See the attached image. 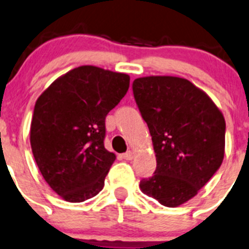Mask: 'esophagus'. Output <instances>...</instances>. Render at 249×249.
Instances as JSON below:
<instances>
[{"label":"esophagus","mask_w":249,"mask_h":249,"mask_svg":"<svg viewBox=\"0 0 249 249\" xmlns=\"http://www.w3.org/2000/svg\"><path fill=\"white\" fill-rule=\"evenodd\" d=\"M123 159L126 160V161H131V160L134 159V153H132L131 151H127V152H125L124 155H123Z\"/></svg>","instance_id":"34e87169"}]
</instances>
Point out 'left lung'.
<instances>
[{"label":"left lung","mask_w":249,"mask_h":249,"mask_svg":"<svg viewBox=\"0 0 249 249\" xmlns=\"http://www.w3.org/2000/svg\"><path fill=\"white\" fill-rule=\"evenodd\" d=\"M132 93L156 153L152 177L140 188L168 208L192 199L220 168L226 123L206 93L185 78H136Z\"/></svg>","instance_id":"obj_1"}]
</instances>
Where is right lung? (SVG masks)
Returning <instances> with one entry per match:
<instances>
[{"label": "right lung", "mask_w": 249, "mask_h": 249, "mask_svg": "<svg viewBox=\"0 0 249 249\" xmlns=\"http://www.w3.org/2000/svg\"><path fill=\"white\" fill-rule=\"evenodd\" d=\"M130 77L80 66L51 83L34 107L30 146L50 188L71 203L93 198L115 155L104 147L106 117L129 89Z\"/></svg>", "instance_id": "add662e5"}]
</instances>
